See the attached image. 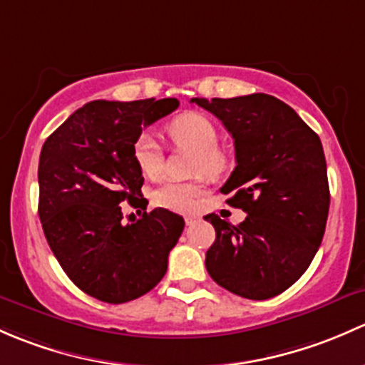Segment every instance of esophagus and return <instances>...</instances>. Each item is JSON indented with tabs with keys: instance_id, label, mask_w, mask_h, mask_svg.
<instances>
[{
	"instance_id": "34e87169",
	"label": "esophagus",
	"mask_w": 365,
	"mask_h": 365,
	"mask_svg": "<svg viewBox=\"0 0 365 365\" xmlns=\"http://www.w3.org/2000/svg\"><path fill=\"white\" fill-rule=\"evenodd\" d=\"M197 220H198V216H193V214H191V216L184 217V223L191 225V223H195V221H197Z\"/></svg>"
}]
</instances>
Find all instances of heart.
Returning a JSON list of instances; mask_svg holds the SVG:
<instances>
[{"instance_id":"heart-1","label":"heart","mask_w":365,"mask_h":365,"mask_svg":"<svg viewBox=\"0 0 365 365\" xmlns=\"http://www.w3.org/2000/svg\"><path fill=\"white\" fill-rule=\"evenodd\" d=\"M168 140L178 148L193 151V174L220 178L230 168V155L217 148V130L210 119L200 114L179 115L165 126ZM133 160L144 178L158 179L163 170V156L158 142L144 133L133 145ZM205 190V179L198 178L190 182L167 181L153 191V204L174 212H191L197 209Z\"/></svg>"}]
</instances>
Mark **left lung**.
<instances>
[{"label": "left lung", "mask_w": 365, "mask_h": 365, "mask_svg": "<svg viewBox=\"0 0 365 365\" xmlns=\"http://www.w3.org/2000/svg\"><path fill=\"white\" fill-rule=\"evenodd\" d=\"M234 138L237 167L227 204L247 212L232 225L217 214L205 253L209 276L232 294L265 300L283 294L313 262L329 216L330 193L320 137L284 101L264 93L191 98Z\"/></svg>", "instance_id": "8db88e82"}]
</instances>
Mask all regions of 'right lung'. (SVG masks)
Listing matches in <instances>:
<instances>
[{
	"label": "right lung",
	"mask_w": 365,
	"mask_h": 365,
	"mask_svg": "<svg viewBox=\"0 0 365 365\" xmlns=\"http://www.w3.org/2000/svg\"><path fill=\"white\" fill-rule=\"evenodd\" d=\"M179 107L175 98L95 100L45 140L38 163V216L66 276L84 294L123 304L148 294L167 272L184 220L167 209L145 212L133 145L145 126ZM128 201L145 214L122 221Z\"/></svg>",
	"instance_id": "add662e5"
}]
</instances>
